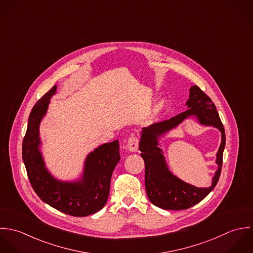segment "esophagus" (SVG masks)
Returning a JSON list of instances; mask_svg holds the SVG:
<instances>
[{
  "label": "esophagus",
  "mask_w": 253,
  "mask_h": 253,
  "mask_svg": "<svg viewBox=\"0 0 253 253\" xmlns=\"http://www.w3.org/2000/svg\"><path fill=\"white\" fill-rule=\"evenodd\" d=\"M127 149L130 151V152H138L139 150V140L138 138L136 137V135H131L128 139V142H127Z\"/></svg>",
  "instance_id": "1"
}]
</instances>
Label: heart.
Masks as SVG:
<instances>
[{"instance_id":"b5f03b06","label":"heart","mask_w":253,"mask_h":253,"mask_svg":"<svg viewBox=\"0 0 253 253\" xmlns=\"http://www.w3.org/2000/svg\"><path fill=\"white\" fill-rule=\"evenodd\" d=\"M162 107H163V102H162V101H159L158 103H156V104L154 105L153 109H152V115L158 114V112L162 109Z\"/></svg>"}]
</instances>
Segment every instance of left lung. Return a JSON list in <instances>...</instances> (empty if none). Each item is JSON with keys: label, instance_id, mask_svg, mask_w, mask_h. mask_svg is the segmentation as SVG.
Returning <instances> with one entry per match:
<instances>
[{"label": "left lung", "instance_id": "obj_1", "mask_svg": "<svg viewBox=\"0 0 253 253\" xmlns=\"http://www.w3.org/2000/svg\"><path fill=\"white\" fill-rule=\"evenodd\" d=\"M188 109L168 120L154 123L143 128L139 149L145 161V186L147 195L152 204L166 210L188 209L202 200L215 188L219 181L222 168L223 152L226 145L224 126L221 122L215 104L197 86L190 88ZM195 116L198 122L206 126L217 127L221 132V144L216 154L218 169L208 188H198L175 176L168 168L162 150L159 148V138L174 128L184 120Z\"/></svg>", "mask_w": 253, "mask_h": 253}]
</instances>
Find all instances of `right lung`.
Returning <instances> with one entry per match:
<instances>
[{
	"label": "right lung",
	"mask_w": 253,
	"mask_h": 253,
	"mask_svg": "<svg viewBox=\"0 0 253 253\" xmlns=\"http://www.w3.org/2000/svg\"><path fill=\"white\" fill-rule=\"evenodd\" d=\"M55 92L56 85L36 102L30 112L22 142V159L31 186L43 202L65 214L84 217L98 212L106 203L111 175L120 160L119 143L115 140L90 152L80 179L67 182L54 178L40 151L39 128Z\"/></svg>",
	"instance_id": "add662e5"
}]
</instances>
